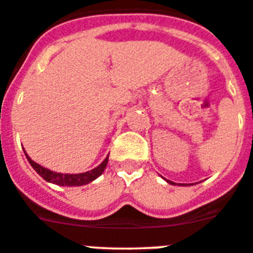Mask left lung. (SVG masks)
Instances as JSON below:
<instances>
[{"label": "left lung", "instance_id": "left-lung-1", "mask_svg": "<svg viewBox=\"0 0 253 253\" xmlns=\"http://www.w3.org/2000/svg\"><path fill=\"white\" fill-rule=\"evenodd\" d=\"M165 180H167V179H165ZM167 182H169V184H171V185H175V182L170 181V180H167ZM180 185H181V184H180Z\"/></svg>", "mask_w": 253, "mask_h": 253}]
</instances>
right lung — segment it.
I'll return each instance as SVG.
<instances>
[{
  "label": "right lung",
  "mask_w": 253,
  "mask_h": 253,
  "mask_svg": "<svg viewBox=\"0 0 253 253\" xmlns=\"http://www.w3.org/2000/svg\"><path fill=\"white\" fill-rule=\"evenodd\" d=\"M25 155L26 158H27V160L30 161L31 167L36 170V172H37L41 177H43L45 181L59 185V186H83V185H86L89 184V182L94 181L97 177H99L100 175L103 174V171H104L105 167H107L108 164V159H109V155H107V158L103 160V163H100L97 168L92 169L90 171L81 172V174H62V172L52 171V170L37 164L36 161H33L32 159L27 155L26 150Z\"/></svg>",
  "instance_id": "right-lung-1"
}]
</instances>
